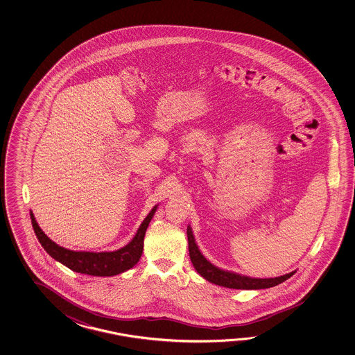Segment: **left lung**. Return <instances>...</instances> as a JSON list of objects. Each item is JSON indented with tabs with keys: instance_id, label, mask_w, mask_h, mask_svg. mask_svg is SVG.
I'll list each match as a JSON object with an SVG mask.
<instances>
[{
	"instance_id": "obj_1",
	"label": "left lung",
	"mask_w": 355,
	"mask_h": 355,
	"mask_svg": "<svg viewBox=\"0 0 355 355\" xmlns=\"http://www.w3.org/2000/svg\"><path fill=\"white\" fill-rule=\"evenodd\" d=\"M188 234L189 242V255L190 260L194 265L196 272H199L204 279L214 283L217 286L222 287L232 288V289H265V288L275 287L284 280L289 279L295 272H289L286 275H280L277 278H265V279H259V278H249L240 274L234 272H225L220 270L217 266L211 265L205 257L202 255V252L196 246L193 231L190 226L187 230Z\"/></svg>"
}]
</instances>
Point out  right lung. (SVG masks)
I'll return each mask as SVG.
<instances>
[{
    "instance_id": "obj_1",
    "label": "right lung",
    "mask_w": 355,
    "mask_h": 355,
    "mask_svg": "<svg viewBox=\"0 0 355 355\" xmlns=\"http://www.w3.org/2000/svg\"><path fill=\"white\" fill-rule=\"evenodd\" d=\"M157 205L152 208L148 216L144 218L142 225L138 228L133 240L124 248L112 251V252H87V251H72V250L60 248L55 242L52 241L46 234L40 230L37 220L31 211V223L34 232L42 243L43 249L60 261V264L67 266L68 269L81 274L94 275V277H113L116 274L128 270L139 261L144 251V239L146 230L151 222Z\"/></svg>"
}]
</instances>
